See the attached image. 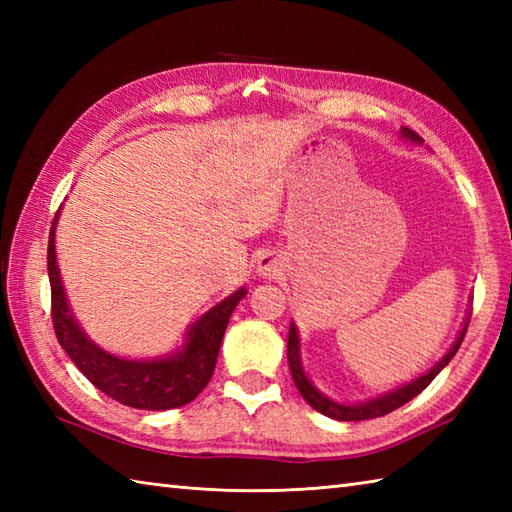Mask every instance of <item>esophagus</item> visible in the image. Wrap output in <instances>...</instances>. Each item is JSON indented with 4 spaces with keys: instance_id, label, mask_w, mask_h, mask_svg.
I'll list each match as a JSON object with an SVG mask.
<instances>
[{
    "instance_id": "34e87169",
    "label": "esophagus",
    "mask_w": 512,
    "mask_h": 512,
    "mask_svg": "<svg viewBox=\"0 0 512 512\" xmlns=\"http://www.w3.org/2000/svg\"><path fill=\"white\" fill-rule=\"evenodd\" d=\"M279 257H275L273 253H266L264 257H259V264H257V270L262 273L264 277H273L277 270H279Z\"/></svg>"
}]
</instances>
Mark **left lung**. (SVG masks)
<instances>
[{
	"mask_svg": "<svg viewBox=\"0 0 512 512\" xmlns=\"http://www.w3.org/2000/svg\"><path fill=\"white\" fill-rule=\"evenodd\" d=\"M402 136L413 140V143H422V138L411 132V129L402 127ZM466 328H469V323H464V328L458 336V341L453 343L451 350L444 354V358L440 363H436L431 367V372H427L424 376H420L418 380H413V383L400 387L396 391H391L387 396H380L374 400H367V402H358V405H339V402H334L330 398H325L319 389H314L312 383L308 380L306 372H303L301 367V358H299V334L295 325H290V332H288V365H290V374L292 380H295V385L299 389V394L308 400V405L314 407L317 411H321L323 416L334 418V420H343V422H356V420H369V418H378V416H385V413H391L394 409L402 407L405 402H409L411 398H416L420 391L427 387L433 378H436L444 367L449 365L451 358L455 356V352L460 350V345L464 341V334Z\"/></svg>",
	"mask_w": 512,
	"mask_h": 512,
	"instance_id": "obj_1",
	"label": "left lung"
}]
</instances>
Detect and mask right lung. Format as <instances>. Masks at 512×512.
<instances>
[{
	"label": "right lung",
	"mask_w": 512,
	"mask_h": 512,
	"mask_svg": "<svg viewBox=\"0 0 512 512\" xmlns=\"http://www.w3.org/2000/svg\"><path fill=\"white\" fill-rule=\"evenodd\" d=\"M57 222V217H54ZM54 222L48 239V277H50V314L54 334L72 363L81 369L90 383L127 407L162 411L187 405L209 385L217 352L226 332L228 317L244 299L246 290L239 288L231 297L217 303L193 323L187 347L182 352L158 361H127L107 354L81 332L72 319L61 286L57 255H54Z\"/></svg>",
	"instance_id": "add662e5"
}]
</instances>
